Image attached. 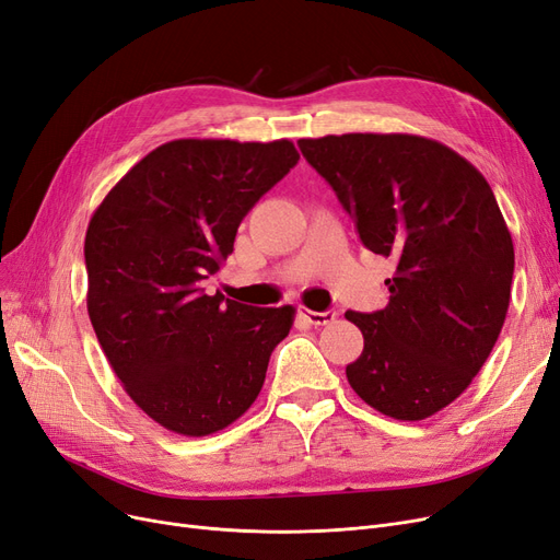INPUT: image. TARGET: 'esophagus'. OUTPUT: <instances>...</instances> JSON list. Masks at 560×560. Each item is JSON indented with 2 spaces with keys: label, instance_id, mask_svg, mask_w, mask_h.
Returning <instances> with one entry per match:
<instances>
[{
  "label": "esophagus",
  "instance_id": "1",
  "mask_svg": "<svg viewBox=\"0 0 560 560\" xmlns=\"http://www.w3.org/2000/svg\"><path fill=\"white\" fill-rule=\"evenodd\" d=\"M301 317L307 319L312 326H326L330 322H335V317H338V312L335 310H326V312H315V310H307V307H301Z\"/></svg>",
  "mask_w": 560,
  "mask_h": 560
}]
</instances>
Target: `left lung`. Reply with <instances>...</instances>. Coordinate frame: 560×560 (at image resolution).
I'll use <instances>...</instances> for the list:
<instances>
[{"label":"left lung","mask_w":560,"mask_h":560,"mask_svg":"<svg viewBox=\"0 0 560 560\" xmlns=\"http://www.w3.org/2000/svg\"><path fill=\"white\" fill-rule=\"evenodd\" d=\"M299 147L363 248L395 261L388 305L345 312L365 340L349 384L384 416L430 418L474 382L508 315L514 248L497 197L459 153L420 136L347 132Z\"/></svg>","instance_id":"1"}]
</instances>
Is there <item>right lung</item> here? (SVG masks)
Returning a JSON list of instances; mask_svg holds the SVG:
<instances>
[{"label":"right lung","instance_id":"right-lung-1","mask_svg":"<svg viewBox=\"0 0 560 560\" xmlns=\"http://www.w3.org/2000/svg\"><path fill=\"white\" fill-rule=\"evenodd\" d=\"M299 163L289 140H174L112 188L84 238L86 310L130 399L184 436L225 430L257 399L294 307L205 294L241 220Z\"/></svg>","mask_w":560,"mask_h":560}]
</instances>
